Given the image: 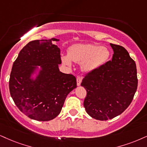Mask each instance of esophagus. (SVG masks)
I'll use <instances>...</instances> for the list:
<instances>
[{"mask_svg":"<svg viewBox=\"0 0 147 147\" xmlns=\"http://www.w3.org/2000/svg\"><path fill=\"white\" fill-rule=\"evenodd\" d=\"M82 77H78L76 80H77V86H80L81 84V82H82Z\"/></svg>","mask_w":147,"mask_h":147,"instance_id":"obj_1","label":"esophagus"}]
</instances>
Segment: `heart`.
<instances>
[{
  "instance_id": "1",
  "label": "heart",
  "mask_w": 147,
  "mask_h": 147,
  "mask_svg": "<svg viewBox=\"0 0 147 147\" xmlns=\"http://www.w3.org/2000/svg\"><path fill=\"white\" fill-rule=\"evenodd\" d=\"M68 56H62L63 64L71 67L72 61L81 63L84 72H91L104 65L109 58V51L106 47L92 44H74L68 49Z\"/></svg>"
}]
</instances>
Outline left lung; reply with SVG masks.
Listing matches in <instances>:
<instances>
[{
  "label": "left lung",
  "instance_id": "left-lung-1",
  "mask_svg": "<svg viewBox=\"0 0 147 147\" xmlns=\"http://www.w3.org/2000/svg\"><path fill=\"white\" fill-rule=\"evenodd\" d=\"M110 45L114 52L111 61L88 73L81 83L87 92L86 112L99 121L112 119L124 112L138 86L135 61L123 47Z\"/></svg>",
  "mask_w": 147,
  "mask_h": 147
}]
</instances>
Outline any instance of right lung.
I'll return each instance as SVG.
<instances>
[{
    "mask_svg": "<svg viewBox=\"0 0 147 147\" xmlns=\"http://www.w3.org/2000/svg\"><path fill=\"white\" fill-rule=\"evenodd\" d=\"M59 39L32 41L14 61L9 78L13 100L30 119L48 121L59 115L67 96L77 87L71 74L60 71Z\"/></svg>",
    "mask_w": 147,
    "mask_h": 147,
    "instance_id": "right-lung-1",
    "label": "right lung"
}]
</instances>
